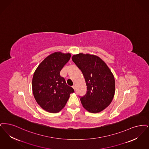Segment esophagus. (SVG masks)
I'll return each instance as SVG.
<instances>
[{
  "instance_id": "obj_1",
  "label": "esophagus",
  "mask_w": 149,
  "mask_h": 149,
  "mask_svg": "<svg viewBox=\"0 0 149 149\" xmlns=\"http://www.w3.org/2000/svg\"><path fill=\"white\" fill-rule=\"evenodd\" d=\"M72 87L73 88V89H74V90H76V86H75V85H73V86H72Z\"/></svg>"
}]
</instances>
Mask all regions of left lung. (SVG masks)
Instances as JSON below:
<instances>
[{"mask_svg": "<svg viewBox=\"0 0 149 149\" xmlns=\"http://www.w3.org/2000/svg\"><path fill=\"white\" fill-rule=\"evenodd\" d=\"M72 59L82 72L87 92L80 100L91 113H98L108 107L115 92V81L110 68L101 58L90 54L79 53Z\"/></svg>", "mask_w": 149, "mask_h": 149, "instance_id": "obj_1", "label": "left lung"}]
</instances>
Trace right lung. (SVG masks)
Listing matches in <instances>:
<instances>
[{
    "mask_svg": "<svg viewBox=\"0 0 149 149\" xmlns=\"http://www.w3.org/2000/svg\"><path fill=\"white\" fill-rule=\"evenodd\" d=\"M70 58V53L54 52L47 57L34 73V97L39 106L47 112H59L65 107L70 94L74 92L60 76L61 70Z\"/></svg>",
    "mask_w": 149,
    "mask_h": 149,
    "instance_id": "add662e5",
    "label": "right lung"
}]
</instances>
